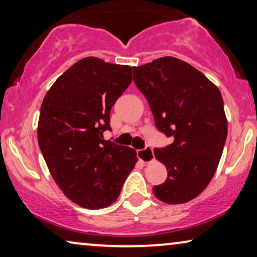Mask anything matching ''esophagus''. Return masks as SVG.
<instances>
[{"label":"esophagus","instance_id":"1","mask_svg":"<svg viewBox=\"0 0 257 257\" xmlns=\"http://www.w3.org/2000/svg\"><path fill=\"white\" fill-rule=\"evenodd\" d=\"M137 156H138L139 160L143 161V163L149 164L151 161L154 160V154H153V150L152 147L147 146L144 150H139L137 151Z\"/></svg>","mask_w":257,"mask_h":257}]
</instances>
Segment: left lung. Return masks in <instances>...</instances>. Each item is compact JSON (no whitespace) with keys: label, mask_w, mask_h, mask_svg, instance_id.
I'll return each instance as SVG.
<instances>
[{"label":"left lung","mask_w":257,"mask_h":257,"mask_svg":"<svg viewBox=\"0 0 257 257\" xmlns=\"http://www.w3.org/2000/svg\"><path fill=\"white\" fill-rule=\"evenodd\" d=\"M133 82L149 101L157 128L173 138L171 145L154 149L167 168L154 195L170 205L191 201L212 180L226 143L220 90L194 66L171 56L133 68Z\"/></svg>","instance_id":"left-lung-1"}]
</instances>
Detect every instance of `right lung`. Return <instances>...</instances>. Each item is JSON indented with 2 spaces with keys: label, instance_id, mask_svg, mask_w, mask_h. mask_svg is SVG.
<instances>
[{
  "label": "right lung",
  "instance_id": "add662e5",
  "mask_svg": "<svg viewBox=\"0 0 257 257\" xmlns=\"http://www.w3.org/2000/svg\"><path fill=\"white\" fill-rule=\"evenodd\" d=\"M131 80L130 65L85 57L56 79L42 103L41 152L58 187L83 208L112 205L138 161L136 150L103 138L111 108Z\"/></svg>",
  "mask_w": 257,
  "mask_h": 257
}]
</instances>
